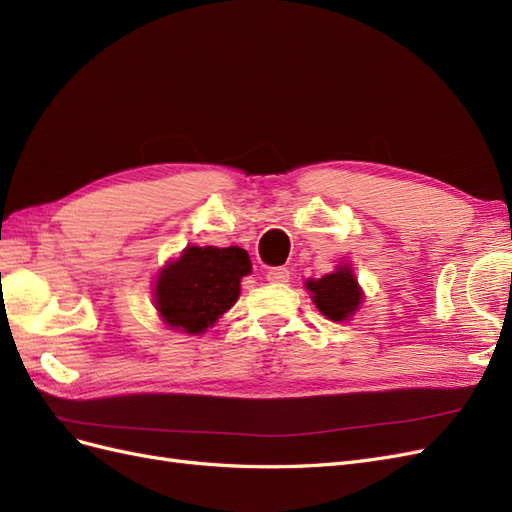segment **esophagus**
<instances>
[{
	"label": "esophagus",
	"instance_id": "34e87169",
	"mask_svg": "<svg viewBox=\"0 0 512 512\" xmlns=\"http://www.w3.org/2000/svg\"><path fill=\"white\" fill-rule=\"evenodd\" d=\"M290 280V271L286 267H275L267 273V282L271 284H286Z\"/></svg>",
	"mask_w": 512,
	"mask_h": 512
}]
</instances>
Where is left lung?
I'll list each match as a JSON object with an SVG mask.
<instances>
[{
  "label": "left lung",
  "mask_w": 512,
  "mask_h": 512,
  "mask_svg": "<svg viewBox=\"0 0 512 512\" xmlns=\"http://www.w3.org/2000/svg\"><path fill=\"white\" fill-rule=\"evenodd\" d=\"M305 288L312 297L314 305L322 316H327L333 322H346L359 312L363 305V288L352 271V265L346 260L339 262L333 273H327L314 280L309 277Z\"/></svg>",
  "instance_id": "obj_1"
}]
</instances>
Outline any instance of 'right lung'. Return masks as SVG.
<instances>
[{
	"instance_id": "1",
	"label": "right lung",
	"mask_w": 512,
	"mask_h": 512,
	"mask_svg": "<svg viewBox=\"0 0 512 512\" xmlns=\"http://www.w3.org/2000/svg\"><path fill=\"white\" fill-rule=\"evenodd\" d=\"M252 260L237 245H188L158 271L153 305L168 329L203 335L237 303Z\"/></svg>"
}]
</instances>
